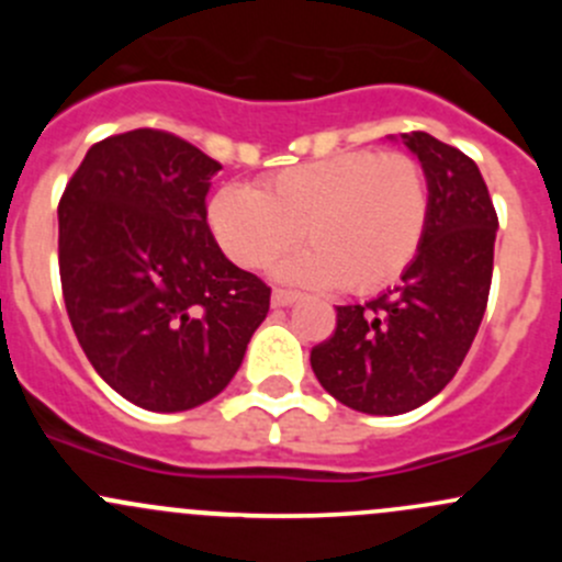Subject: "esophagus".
<instances>
[{
	"instance_id": "1",
	"label": "esophagus",
	"mask_w": 562,
	"mask_h": 562,
	"mask_svg": "<svg viewBox=\"0 0 562 562\" xmlns=\"http://www.w3.org/2000/svg\"><path fill=\"white\" fill-rule=\"evenodd\" d=\"M299 302V293L293 291H274L271 293V307L282 310V307H291V304Z\"/></svg>"
}]
</instances>
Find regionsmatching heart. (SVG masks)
<instances>
[{
  "label": "heart",
  "instance_id": "obj_1",
  "mask_svg": "<svg viewBox=\"0 0 562 562\" xmlns=\"http://www.w3.org/2000/svg\"><path fill=\"white\" fill-rule=\"evenodd\" d=\"M206 220L239 269H266L304 236L313 247L280 263V280L375 293L400 280L422 249L429 181L402 151H342L271 173L258 190L223 187Z\"/></svg>",
  "mask_w": 562,
  "mask_h": 562
}]
</instances>
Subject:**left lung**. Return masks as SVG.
I'll use <instances>...</instances> for the list:
<instances>
[{
	"instance_id": "left-lung-1",
	"label": "left lung",
	"mask_w": 562,
	"mask_h": 562,
	"mask_svg": "<svg viewBox=\"0 0 562 562\" xmlns=\"http://www.w3.org/2000/svg\"><path fill=\"white\" fill-rule=\"evenodd\" d=\"M429 181V225L402 285L337 307L310 353L321 386L370 416L416 411L449 386L484 317L497 214L479 166L429 133H402Z\"/></svg>"
}]
</instances>
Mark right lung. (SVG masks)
<instances>
[{"instance_id": "right-lung-1", "label": "right lung", "mask_w": 562, "mask_h": 562, "mask_svg": "<svg viewBox=\"0 0 562 562\" xmlns=\"http://www.w3.org/2000/svg\"><path fill=\"white\" fill-rule=\"evenodd\" d=\"M220 162L162 130L87 151L59 201V277L72 331L133 405L179 413L231 383L271 288L231 263L206 223Z\"/></svg>"}]
</instances>
